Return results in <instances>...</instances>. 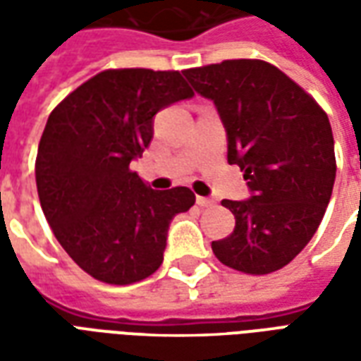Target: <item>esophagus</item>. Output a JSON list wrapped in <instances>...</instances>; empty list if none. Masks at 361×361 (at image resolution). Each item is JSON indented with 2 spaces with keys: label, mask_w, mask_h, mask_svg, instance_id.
<instances>
[{
  "label": "esophagus",
  "mask_w": 361,
  "mask_h": 361,
  "mask_svg": "<svg viewBox=\"0 0 361 361\" xmlns=\"http://www.w3.org/2000/svg\"><path fill=\"white\" fill-rule=\"evenodd\" d=\"M195 201L199 207H212V203H214L212 199H207V197H197Z\"/></svg>",
  "instance_id": "34e87169"
}]
</instances>
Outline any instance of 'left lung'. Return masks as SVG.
<instances>
[{"instance_id":"1","label":"left lung","mask_w":361,"mask_h":361,"mask_svg":"<svg viewBox=\"0 0 361 361\" xmlns=\"http://www.w3.org/2000/svg\"><path fill=\"white\" fill-rule=\"evenodd\" d=\"M183 75L216 104L228 162L253 191L247 201H222L235 226L212 253L245 274L279 271L310 243L331 201L336 158L325 110L263 59H224Z\"/></svg>"}]
</instances>
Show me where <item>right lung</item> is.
<instances>
[{
  "mask_svg": "<svg viewBox=\"0 0 361 361\" xmlns=\"http://www.w3.org/2000/svg\"><path fill=\"white\" fill-rule=\"evenodd\" d=\"M180 71L106 69L51 110L36 154V188L56 240L92 279L126 286L162 265L168 226L189 211V188L154 191L129 164L152 139V118L191 98Z\"/></svg>",
  "mask_w": 361,
  "mask_h": 361,
  "instance_id": "obj_1",
  "label": "right lung"
}]
</instances>
